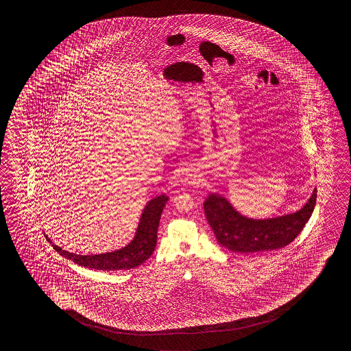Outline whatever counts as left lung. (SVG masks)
<instances>
[{"label":"left lung","instance_id":"obj_1","mask_svg":"<svg viewBox=\"0 0 351 351\" xmlns=\"http://www.w3.org/2000/svg\"><path fill=\"white\" fill-rule=\"evenodd\" d=\"M317 189L302 208L286 216L269 219H252L239 215L230 202L218 194L204 201V213L221 246L232 252L254 254L272 251L291 243L304 230L313 215Z\"/></svg>","mask_w":351,"mask_h":351}]
</instances>
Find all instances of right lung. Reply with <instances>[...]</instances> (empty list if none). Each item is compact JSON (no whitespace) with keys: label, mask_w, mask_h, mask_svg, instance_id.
Segmentation results:
<instances>
[{"label":"right lung","mask_w":351,"mask_h":351,"mask_svg":"<svg viewBox=\"0 0 351 351\" xmlns=\"http://www.w3.org/2000/svg\"><path fill=\"white\" fill-rule=\"evenodd\" d=\"M167 201L168 197L162 194L148 202V204L143 210L134 239L128 246L121 250H117L114 252L86 256L71 254L56 246L47 236L45 237L56 252H59L61 256L74 261L82 267L103 271L134 269L142 265L143 262L147 261L156 248L158 226Z\"/></svg>","instance_id":"obj_1"}]
</instances>
